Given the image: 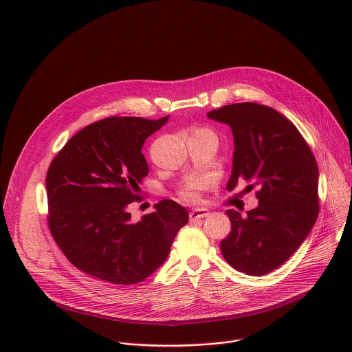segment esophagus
Returning a JSON list of instances; mask_svg holds the SVG:
<instances>
[{
	"label": "esophagus",
	"mask_w": 352,
	"mask_h": 352,
	"mask_svg": "<svg viewBox=\"0 0 352 352\" xmlns=\"http://www.w3.org/2000/svg\"><path fill=\"white\" fill-rule=\"evenodd\" d=\"M208 214H209L208 209H195V210L189 212V220L196 221V220H200V219H205Z\"/></svg>",
	"instance_id": "34e87169"
}]
</instances>
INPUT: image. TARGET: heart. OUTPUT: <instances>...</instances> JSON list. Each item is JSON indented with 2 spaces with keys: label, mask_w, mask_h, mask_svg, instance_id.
I'll return each instance as SVG.
<instances>
[{
  "label": "heart",
  "mask_w": 352,
  "mask_h": 352,
  "mask_svg": "<svg viewBox=\"0 0 352 352\" xmlns=\"http://www.w3.org/2000/svg\"><path fill=\"white\" fill-rule=\"evenodd\" d=\"M197 131H208V132H212L209 129H197ZM206 184L199 181V182H193L190 185H188L186 188H184L181 190V197L185 199L186 202L189 204H197L200 199H202V190L205 189Z\"/></svg>",
  "instance_id": "b5f03b06"
}]
</instances>
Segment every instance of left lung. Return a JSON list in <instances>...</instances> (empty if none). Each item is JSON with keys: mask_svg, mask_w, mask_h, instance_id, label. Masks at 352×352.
<instances>
[{"mask_svg": "<svg viewBox=\"0 0 352 352\" xmlns=\"http://www.w3.org/2000/svg\"><path fill=\"white\" fill-rule=\"evenodd\" d=\"M234 135L231 190L246 181L258 188L259 206L241 216L227 210L231 232L220 242L230 266L263 276L295 254L319 214V170L304 136L283 114L256 103H236L208 113Z\"/></svg>", "mask_w": 352, "mask_h": 352, "instance_id": "left-lung-1", "label": "left lung"}]
</instances>
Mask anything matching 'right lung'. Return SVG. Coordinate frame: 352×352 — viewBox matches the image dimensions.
Returning <instances> with one entry per match:
<instances>
[{"instance_id":"add662e5","label":"right lung","mask_w":352,"mask_h":352,"mask_svg":"<svg viewBox=\"0 0 352 352\" xmlns=\"http://www.w3.org/2000/svg\"><path fill=\"white\" fill-rule=\"evenodd\" d=\"M168 117H110L96 121L60 150L45 177L48 228L67 259L79 270L117 285L143 281L167 259L188 223L174 200L131 221L139 184L148 174L144 140Z\"/></svg>"}]
</instances>
